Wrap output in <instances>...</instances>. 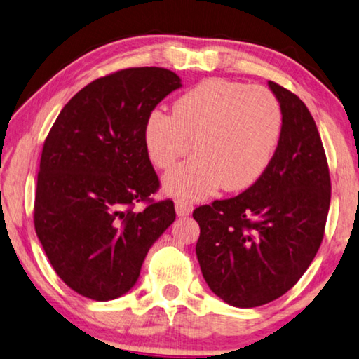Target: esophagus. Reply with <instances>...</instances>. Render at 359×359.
<instances>
[{
	"label": "esophagus",
	"mask_w": 359,
	"mask_h": 359,
	"mask_svg": "<svg viewBox=\"0 0 359 359\" xmlns=\"http://www.w3.org/2000/svg\"><path fill=\"white\" fill-rule=\"evenodd\" d=\"M175 208H176V215L178 216H189L194 210L192 203H187L184 201H176Z\"/></svg>",
	"instance_id": "1"
}]
</instances>
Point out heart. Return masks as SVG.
I'll use <instances>...</instances> for the list:
<instances>
[{
    "instance_id": "heart-1",
    "label": "heart",
    "mask_w": 359,
    "mask_h": 359,
    "mask_svg": "<svg viewBox=\"0 0 359 359\" xmlns=\"http://www.w3.org/2000/svg\"><path fill=\"white\" fill-rule=\"evenodd\" d=\"M281 132L278 100L266 87L207 79L183 93L172 116L152 111L143 140L151 162L168 170L165 189L180 198H202L221 186L242 191L266 172Z\"/></svg>"
}]
</instances>
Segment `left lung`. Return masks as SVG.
<instances>
[{
	"label": "left lung",
	"mask_w": 359,
	"mask_h": 359,
	"mask_svg": "<svg viewBox=\"0 0 359 359\" xmlns=\"http://www.w3.org/2000/svg\"><path fill=\"white\" fill-rule=\"evenodd\" d=\"M269 86L280 102L278 146L266 172L238 196L194 210L203 278L222 301L259 307L294 286L325 235L331 178L318 128L294 93Z\"/></svg>",
	"instance_id": "left-lung-1"
}]
</instances>
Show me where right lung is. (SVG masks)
<instances>
[{"label": "right lung", "instance_id": "obj_1", "mask_svg": "<svg viewBox=\"0 0 359 359\" xmlns=\"http://www.w3.org/2000/svg\"><path fill=\"white\" fill-rule=\"evenodd\" d=\"M165 68H126L92 81L65 104L41 154L34 231L58 277L111 301L137 283L152 243L176 218L143 140L148 116L180 89ZM138 201L143 210H135Z\"/></svg>", "mask_w": 359, "mask_h": 359}]
</instances>
